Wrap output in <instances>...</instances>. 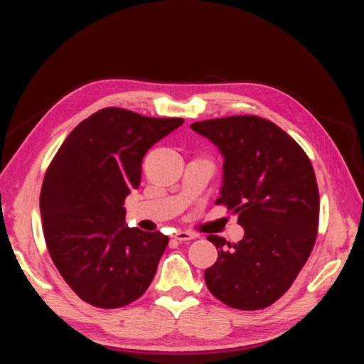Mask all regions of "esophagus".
Wrapping results in <instances>:
<instances>
[{"instance_id":"esophagus-1","label":"esophagus","mask_w":364,"mask_h":364,"mask_svg":"<svg viewBox=\"0 0 364 364\" xmlns=\"http://www.w3.org/2000/svg\"><path fill=\"white\" fill-rule=\"evenodd\" d=\"M175 239L178 242H188V241H193V239H196V234L189 232V231H178L175 234Z\"/></svg>"}]
</instances>
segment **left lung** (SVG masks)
<instances>
[{"mask_svg": "<svg viewBox=\"0 0 364 364\" xmlns=\"http://www.w3.org/2000/svg\"><path fill=\"white\" fill-rule=\"evenodd\" d=\"M196 133L223 156L217 204L237 215V244L210 234L218 258L204 273L215 297L237 310L274 304L297 278L318 234L319 193L304 149L273 122L255 115L196 122ZM228 247L226 248L225 245Z\"/></svg>", "mask_w": 364, "mask_h": 364, "instance_id": "left-lung-1", "label": "left lung"}]
</instances>
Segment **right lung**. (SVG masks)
<instances>
[{
    "label": "right lung",
    "instance_id": "add662e5",
    "mask_svg": "<svg viewBox=\"0 0 364 364\" xmlns=\"http://www.w3.org/2000/svg\"><path fill=\"white\" fill-rule=\"evenodd\" d=\"M183 122L101 109L73 128L49 165L43 234L60 276L86 304L125 306L154 279L168 237L128 228L123 204L139 186L146 152Z\"/></svg>",
    "mask_w": 364,
    "mask_h": 364
}]
</instances>
